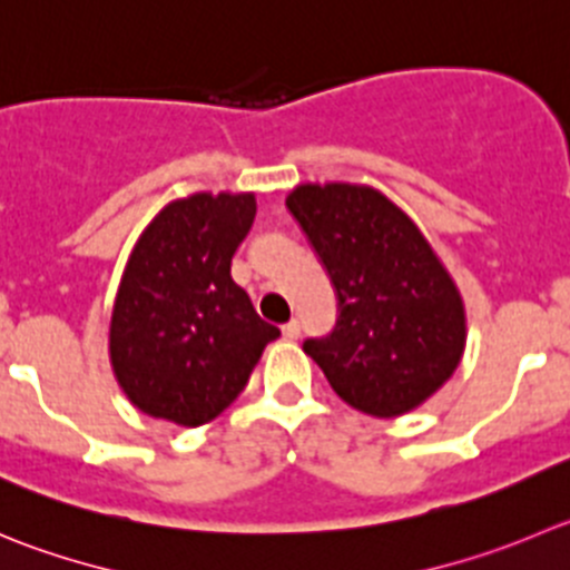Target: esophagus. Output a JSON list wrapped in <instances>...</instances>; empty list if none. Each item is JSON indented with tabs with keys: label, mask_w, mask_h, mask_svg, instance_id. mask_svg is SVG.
Wrapping results in <instances>:
<instances>
[{
	"label": "esophagus",
	"mask_w": 570,
	"mask_h": 570,
	"mask_svg": "<svg viewBox=\"0 0 570 570\" xmlns=\"http://www.w3.org/2000/svg\"><path fill=\"white\" fill-rule=\"evenodd\" d=\"M299 333H302V327H299V322H296V318H291L288 324H282V335H285L288 341L299 338Z\"/></svg>",
	"instance_id": "obj_1"
}]
</instances>
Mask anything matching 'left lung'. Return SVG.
I'll use <instances>...</instances> for the list:
<instances>
[{"mask_svg":"<svg viewBox=\"0 0 570 570\" xmlns=\"http://www.w3.org/2000/svg\"><path fill=\"white\" fill-rule=\"evenodd\" d=\"M338 294V324L307 338L333 392L370 416L414 411L468 344L456 282L420 226L366 184H299L285 198Z\"/></svg>","mask_w":570,"mask_h":570,"instance_id":"left-lung-1","label":"left lung"}]
</instances>
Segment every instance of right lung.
Here are the masks:
<instances>
[{"mask_svg": "<svg viewBox=\"0 0 570 570\" xmlns=\"http://www.w3.org/2000/svg\"><path fill=\"white\" fill-rule=\"evenodd\" d=\"M254 213V193H193L159 209L134 243L114 296L108 357L142 414L181 428L213 422L279 335L232 279Z\"/></svg>", "mask_w": 570, "mask_h": 570, "instance_id": "obj_1", "label": "right lung"}]
</instances>
